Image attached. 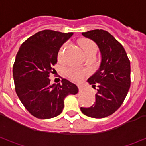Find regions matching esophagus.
Segmentation results:
<instances>
[{"label":"esophagus","mask_w":146,"mask_h":146,"mask_svg":"<svg viewBox=\"0 0 146 146\" xmlns=\"http://www.w3.org/2000/svg\"><path fill=\"white\" fill-rule=\"evenodd\" d=\"M77 87H78V89H79V91H82L84 88H83V86L81 84H77Z\"/></svg>","instance_id":"1"}]
</instances>
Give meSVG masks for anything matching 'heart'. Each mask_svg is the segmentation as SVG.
Instances as JSON below:
<instances>
[{"label": "heart", "mask_w": 146, "mask_h": 146, "mask_svg": "<svg viewBox=\"0 0 146 146\" xmlns=\"http://www.w3.org/2000/svg\"><path fill=\"white\" fill-rule=\"evenodd\" d=\"M80 46H81V48L86 56H88V55L95 56V54L98 51L97 44L92 40H85V41L82 42ZM66 47L67 44H65L62 46V48H60L59 52H58L59 57H62ZM66 73L68 78H70V80H74V81H79V80H81L88 74V72L86 70H80V69H76V68H68Z\"/></svg>", "instance_id": "1"}]
</instances>
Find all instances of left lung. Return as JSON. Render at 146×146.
<instances>
[{
	"label": "left lung",
	"instance_id": "1",
	"mask_svg": "<svg viewBox=\"0 0 146 146\" xmlns=\"http://www.w3.org/2000/svg\"><path fill=\"white\" fill-rule=\"evenodd\" d=\"M83 36L97 44L102 54L99 70L88 82L97 88L95 102L91 107H80L84 115L93 118H104L118 110L125 99L131 86V63L122 44L109 32L90 30Z\"/></svg>",
	"mask_w": 146,
	"mask_h": 146
}]
</instances>
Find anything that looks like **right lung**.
<instances>
[{
	"instance_id": "right-lung-1",
	"label": "right lung",
	"mask_w": 146,
	"mask_h": 146,
	"mask_svg": "<svg viewBox=\"0 0 146 146\" xmlns=\"http://www.w3.org/2000/svg\"><path fill=\"white\" fill-rule=\"evenodd\" d=\"M70 33L44 30L24 41L13 65L15 89L27 111L39 119H49L59 115L64 99L78 92L76 85L66 79L61 84H50V73L57 63L59 48Z\"/></svg>"
}]
</instances>
